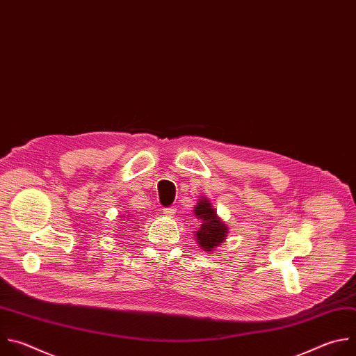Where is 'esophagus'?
Listing matches in <instances>:
<instances>
[{"label":"esophagus","mask_w":356,"mask_h":356,"mask_svg":"<svg viewBox=\"0 0 356 356\" xmlns=\"http://www.w3.org/2000/svg\"><path fill=\"white\" fill-rule=\"evenodd\" d=\"M175 213V209L174 207H167V209H164V215H167V216H172Z\"/></svg>","instance_id":"1"}]
</instances>
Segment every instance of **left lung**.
<instances>
[{"label":"left lung","mask_w":356,"mask_h":356,"mask_svg":"<svg viewBox=\"0 0 356 356\" xmlns=\"http://www.w3.org/2000/svg\"><path fill=\"white\" fill-rule=\"evenodd\" d=\"M195 218L200 222L199 229L195 232L196 243L204 252H213L220 247L229 234L227 225L218 216L215 207L210 200L200 197L193 209Z\"/></svg>","instance_id":"left-lung-1"}]
</instances>
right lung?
Returning <instances> with one entry per match:
<instances>
[{
    "mask_svg": "<svg viewBox=\"0 0 356 356\" xmlns=\"http://www.w3.org/2000/svg\"><path fill=\"white\" fill-rule=\"evenodd\" d=\"M126 216H127V213H124V215H122V216H120V218H122V219H124V218H126Z\"/></svg>",
    "mask_w": 356,
    "mask_h": 356,
    "instance_id": "right-lung-1",
    "label": "right lung"
}]
</instances>
